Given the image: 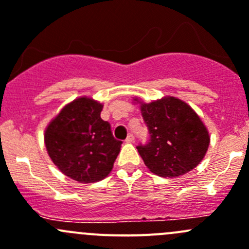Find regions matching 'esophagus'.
<instances>
[{"label": "esophagus", "instance_id": "obj_1", "mask_svg": "<svg viewBox=\"0 0 249 249\" xmlns=\"http://www.w3.org/2000/svg\"><path fill=\"white\" fill-rule=\"evenodd\" d=\"M125 142H134V135H133V134H128V137H127V139H125Z\"/></svg>", "mask_w": 249, "mask_h": 249}]
</instances>
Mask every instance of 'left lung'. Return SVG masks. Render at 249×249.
I'll list each match as a JSON object with an SVG mask.
<instances>
[{
  "instance_id": "8db88e82",
  "label": "left lung",
  "mask_w": 249,
  "mask_h": 249,
  "mask_svg": "<svg viewBox=\"0 0 249 249\" xmlns=\"http://www.w3.org/2000/svg\"><path fill=\"white\" fill-rule=\"evenodd\" d=\"M139 104L150 132V142L138 146L145 166L163 178H177L193 171L206 156L211 135L195 110L179 98L166 97Z\"/></svg>"
}]
</instances>
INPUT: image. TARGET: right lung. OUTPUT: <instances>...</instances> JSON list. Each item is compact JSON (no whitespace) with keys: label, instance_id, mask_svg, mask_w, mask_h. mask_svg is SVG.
Wrapping results in <instances>:
<instances>
[{"label":"right lung","instance_id":"right-lung-1","mask_svg":"<svg viewBox=\"0 0 249 249\" xmlns=\"http://www.w3.org/2000/svg\"><path fill=\"white\" fill-rule=\"evenodd\" d=\"M104 105L89 97L66 104L44 129L47 152L59 171L78 183L107 178L121 150L110 124L100 117Z\"/></svg>","mask_w":249,"mask_h":249}]
</instances>
